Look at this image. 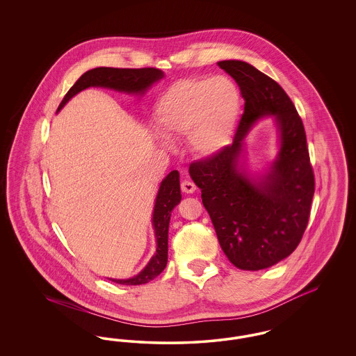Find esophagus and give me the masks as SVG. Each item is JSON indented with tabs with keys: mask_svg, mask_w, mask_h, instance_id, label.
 I'll use <instances>...</instances> for the list:
<instances>
[{
	"mask_svg": "<svg viewBox=\"0 0 356 356\" xmlns=\"http://www.w3.org/2000/svg\"><path fill=\"white\" fill-rule=\"evenodd\" d=\"M181 191L184 193H193L196 191V186L189 180H184V181H181Z\"/></svg>",
	"mask_w": 356,
	"mask_h": 356,
	"instance_id": "34e87169",
	"label": "esophagus"
}]
</instances>
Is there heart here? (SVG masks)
<instances>
[{
	"label": "heart",
	"mask_w": 356,
	"mask_h": 356,
	"mask_svg": "<svg viewBox=\"0 0 356 356\" xmlns=\"http://www.w3.org/2000/svg\"><path fill=\"white\" fill-rule=\"evenodd\" d=\"M240 106V93L229 79L192 77L170 85L161 95L154 120L163 135L188 137L192 152L209 157L228 144Z\"/></svg>",
	"instance_id": "b5f03b06"
}]
</instances>
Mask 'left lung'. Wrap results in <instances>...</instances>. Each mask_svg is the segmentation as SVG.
<instances>
[{
    "label": "left lung",
    "instance_id": "left-lung-1",
    "mask_svg": "<svg viewBox=\"0 0 356 356\" xmlns=\"http://www.w3.org/2000/svg\"><path fill=\"white\" fill-rule=\"evenodd\" d=\"M218 65L235 79L244 102L234 143L195 161L189 175L228 260L240 270L268 268L292 254L305 234L315 192L305 125L284 89L271 77L238 60ZM275 116L281 149L259 181L236 170L242 138L254 121Z\"/></svg>",
    "mask_w": 356,
    "mask_h": 356
}]
</instances>
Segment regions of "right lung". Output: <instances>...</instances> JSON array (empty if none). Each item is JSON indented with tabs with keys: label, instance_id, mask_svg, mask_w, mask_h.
Here are the masks:
<instances>
[{
	"label": "right lung",
	"instance_id": "right-lung-1",
	"mask_svg": "<svg viewBox=\"0 0 356 356\" xmlns=\"http://www.w3.org/2000/svg\"><path fill=\"white\" fill-rule=\"evenodd\" d=\"M164 73L156 68H95L85 72L84 74L76 81L58 105L57 112L79 92L89 86H104L127 93H140L143 95L153 83L163 79ZM180 179L179 172L172 170L170 175L161 181L154 209H153V228L157 241L156 254L147 264V267L131 279L120 280L111 279L115 283L125 286H138L145 284L153 280L164 271L168 261V228H170V212L180 203Z\"/></svg>",
	"mask_w": 356,
	"mask_h": 356
}]
</instances>
